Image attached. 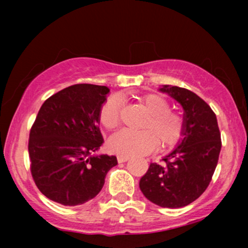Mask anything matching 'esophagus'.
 Segmentation results:
<instances>
[{
	"instance_id": "esophagus-1",
	"label": "esophagus",
	"mask_w": 248,
	"mask_h": 248,
	"mask_svg": "<svg viewBox=\"0 0 248 248\" xmlns=\"http://www.w3.org/2000/svg\"><path fill=\"white\" fill-rule=\"evenodd\" d=\"M129 156H122V155H119L118 156V162L119 163H124V162H127L129 160Z\"/></svg>"
}]
</instances>
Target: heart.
<instances>
[{"instance_id": "b5f03b06", "label": "heart", "mask_w": 248, "mask_h": 248, "mask_svg": "<svg viewBox=\"0 0 248 248\" xmlns=\"http://www.w3.org/2000/svg\"><path fill=\"white\" fill-rule=\"evenodd\" d=\"M139 102L148 113V119L142 124V132L122 130L116 133L108 141L110 152L128 156L148 154L156 149L160 143L166 149L175 146L183 134V119L177 113L170 110L167 99L158 94L141 96ZM121 99L110 96L102 105L99 113V121L107 130H113L120 124Z\"/></svg>"}]
</instances>
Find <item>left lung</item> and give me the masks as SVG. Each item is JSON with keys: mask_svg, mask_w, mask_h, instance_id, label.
I'll list each match as a JSON object with an SVG mask.
<instances>
[{"mask_svg": "<svg viewBox=\"0 0 248 248\" xmlns=\"http://www.w3.org/2000/svg\"><path fill=\"white\" fill-rule=\"evenodd\" d=\"M160 91L183 107V134L163 163H150L140 189L156 205L177 209L189 205L209 186L221 149L220 132L211 107L196 93L170 85Z\"/></svg>", "mask_w": 248, "mask_h": 248, "instance_id": "obj_1", "label": "left lung"}]
</instances>
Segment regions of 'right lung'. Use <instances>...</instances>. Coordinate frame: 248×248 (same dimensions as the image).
Masks as SVG:
<instances>
[{"instance_id":"1","label":"right lung","mask_w":248,"mask_h":248,"mask_svg":"<svg viewBox=\"0 0 248 248\" xmlns=\"http://www.w3.org/2000/svg\"><path fill=\"white\" fill-rule=\"evenodd\" d=\"M109 88L78 84L51 95L42 105L29 136L30 170L45 197L65 206L94 198L115 156L96 155L104 139L99 113Z\"/></svg>"}]
</instances>
